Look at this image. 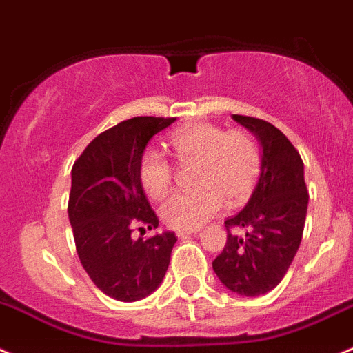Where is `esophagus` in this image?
<instances>
[{
	"label": "esophagus",
	"instance_id": "34e87169",
	"mask_svg": "<svg viewBox=\"0 0 353 353\" xmlns=\"http://www.w3.org/2000/svg\"><path fill=\"white\" fill-rule=\"evenodd\" d=\"M198 229H190V231H184V229H179V231L176 232L177 234V238H181V239H184V238H188V236H194V234H198Z\"/></svg>",
	"mask_w": 353,
	"mask_h": 353
}]
</instances>
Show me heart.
<instances>
[{"mask_svg": "<svg viewBox=\"0 0 353 353\" xmlns=\"http://www.w3.org/2000/svg\"><path fill=\"white\" fill-rule=\"evenodd\" d=\"M169 145L179 160H198V190L174 193L160 207V217L169 228L190 229L217 215L224 208L225 198L239 205L252 194L260 169L262 155L255 139L245 131H225L208 122H193L176 129L169 136ZM139 181L150 198L165 196L172 184V165L159 150L143 152L138 167Z\"/></svg>", "mask_w": 353, "mask_h": 353, "instance_id": "1", "label": "heart"}]
</instances>
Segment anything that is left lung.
Segmentation results:
<instances>
[{"label":"left lung","mask_w":353,"mask_h":353,"mask_svg":"<svg viewBox=\"0 0 353 353\" xmlns=\"http://www.w3.org/2000/svg\"><path fill=\"white\" fill-rule=\"evenodd\" d=\"M232 119L262 145V169L248 203L224 222L228 241L212 268L228 290L260 296L281 283L295 259L309 193L302 157L278 128L245 115Z\"/></svg>","instance_id":"8db88e82"}]
</instances>
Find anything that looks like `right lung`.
Instances as JSON below:
<instances>
[{
	"label": "right lung",
	"instance_id": "obj_1",
	"mask_svg": "<svg viewBox=\"0 0 353 353\" xmlns=\"http://www.w3.org/2000/svg\"><path fill=\"white\" fill-rule=\"evenodd\" d=\"M174 117H134L101 132L72 167L68 219L82 268L110 299L138 302L162 283L176 234L132 238L136 225L159 228L139 181V159ZM145 228H139V231Z\"/></svg>",
	"mask_w": 353,
	"mask_h": 353
}]
</instances>
